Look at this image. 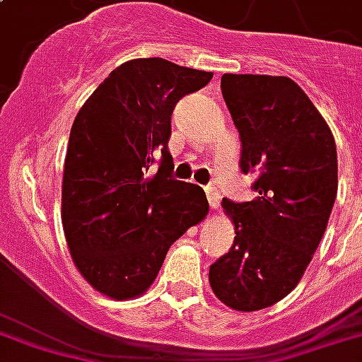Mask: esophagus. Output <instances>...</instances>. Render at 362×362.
Returning <instances> with one entry per match:
<instances>
[{
  "instance_id": "esophagus-1",
  "label": "esophagus",
  "mask_w": 362,
  "mask_h": 362,
  "mask_svg": "<svg viewBox=\"0 0 362 362\" xmlns=\"http://www.w3.org/2000/svg\"><path fill=\"white\" fill-rule=\"evenodd\" d=\"M205 192H206V199H209V205H211V209H216L218 205H220V192H218L216 187H212V186H206L205 187Z\"/></svg>"
}]
</instances>
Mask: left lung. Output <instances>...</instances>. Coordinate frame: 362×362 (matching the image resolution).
I'll return each mask as SVG.
<instances>
[{
  "mask_svg": "<svg viewBox=\"0 0 362 362\" xmlns=\"http://www.w3.org/2000/svg\"><path fill=\"white\" fill-rule=\"evenodd\" d=\"M222 95L241 138L252 201L224 209L233 245L211 266L218 300L237 311L269 308L302 279L338 192L336 142L327 121L291 77L224 74Z\"/></svg>",
  "mask_w": 362,
  "mask_h": 362,
  "instance_id": "left-lung-1",
  "label": "left lung"
}]
</instances>
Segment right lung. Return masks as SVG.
Masks as SVG:
<instances>
[{"label": "right lung", "instance_id": "1", "mask_svg": "<svg viewBox=\"0 0 362 362\" xmlns=\"http://www.w3.org/2000/svg\"><path fill=\"white\" fill-rule=\"evenodd\" d=\"M212 79L165 59L117 66L71 125L62 178V226L93 288L115 300L156 281L170 245L209 212L205 192L173 178L170 115ZM160 169L147 170L153 162Z\"/></svg>", "mask_w": 362, "mask_h": 362}]
</instances>
